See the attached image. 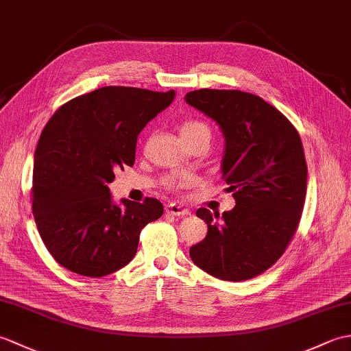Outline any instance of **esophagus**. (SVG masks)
<instances>
[{"mask_svg": "<svg viewBox=\"0 0 351 351\" xmlns=\"http://www.w3.org/2000/svg\"><path fill=\"white\" fill-rule=\"evenodd\" d=\"M166 213L171 214V215H176V217H184V215L190 214V210H187V208H184L181 205L169 204V205H166Z\"/></svg>", "mask_w": 351, "mask_h": 351, "instance_id": "34e87169", "label": "esophagus"}]
</instances>
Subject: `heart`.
Masks as SVG:
<instances>
[{"label": "heart", "instance_id": "b5f03b06", "mask_svg": "<svg viewBox=\"0 0 351 351\" xmlns=\"http://www.w3.org/2000/svg\"><path fill=\"white\" fill-rule=\"evenodd\" d=\"M196 134H206L208 137L211 136V131L204 122L199 121H187L184 122L181 126V136L182 137H190V136H196ZM189 180L187 178H182V180L176 181V184H185Z\"/></svg>", "mask_w": 351, "mask_h": 351}]
</instances>
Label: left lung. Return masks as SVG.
I'll return each mask as SVG.
<instances>
[{
  "label": "left lung",
  "mask_w": 351,
  "mask_h": 351,
  "mask_svg": "<svg viewBox=\"0 0 351 351\" xmlns=\"http://www.w3.org/2000/svg\"><path fill=\"white\" fill-rule=\"evenodd\" d=\"M185 101L219 123L221 176L237 204L221 215L199 208L208 234L191 245L190 256L221 280L256 278L283 255L299 228L308 178L299 132L278 108L247 92L200 88Z\"/></svg>",
  "instance_id": "left-lung-1"
}]
</instances>
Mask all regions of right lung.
<instances>
[{
	"label": "right lung",
	"instance_id": "obj_1",
	"mask_svg": "<svg viewBox=\"0 0 351 351\" xmlns=\"http://www.w3.org/2000/svg\"><path fill=\"white\" fill-rule=\"evenodd\" d=\"M175 92L107 86L63 104L34 152L33 214L43 244L68 270L102 278L131 263L140 232L162 204H113L114 171L132 166L140 131L167 108Z\"/></svg>",
	"mask_w": 351,
	"mask_h": 351
}]
</instances>
